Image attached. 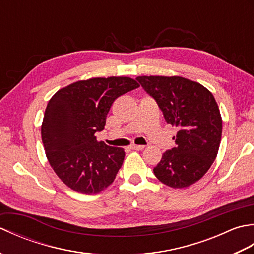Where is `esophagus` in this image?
I'll use <instances>...</instances> for the list:
<instances>
[{"label": "esophagus", "mask_w": 254, "mask_h": 254, "mask_svg": "<svg viewBox=\"0 0 254 254\" xmlns=\"http://www.w3.org/2000/svg\"><path fill=\"white\" fill-rule=\"evenodd\" d=\"M144 145H135V144H133L132 146H131V148L132 149H135V150H142V149H144Z\"/></svg>", "instance_id": "1"}]
</instances>
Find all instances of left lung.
<instances>
[{
  "instance_id": "8db88e82",
  "label": "left lung",
  "mask_w": 254,
  "mask_h": 254,
  "mask_svg": "<svg viewBox=\"0 0 254 254\" xmlns=\"http://www.w3.org/2000/svg\"><path fill=\"white\" fill-rule=\"evenodd\" d=\"M138 83L178 127L176 147L166 150L154 175L166 186L182 189L206 174L216 158L223 121L213 94L180 76H138Z\"/></svg>"
}]
</instances>
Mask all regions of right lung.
Listing matches in <instances>:
<instances>
[{"instance_id": "add662e5", "label": "right lung", "mask_w": 254, "mask_h": 254, "mask_svg": "<svg viewBox=\"0 0 254 254\" xmlns=\"http://www.w3.org/2000/svg\"><path fill=\"white\" fill-rule=\"evenodd\" d=\"M137 87L130 77L90 78L60 89L48 102L42 143L52 169L72 190L97 194L116 179L126 153L98 142L95 133L105 128L113 101Z\"/></svg>"}]
</instances>
